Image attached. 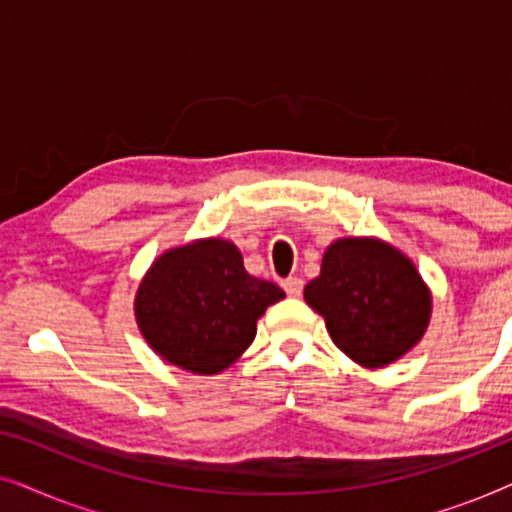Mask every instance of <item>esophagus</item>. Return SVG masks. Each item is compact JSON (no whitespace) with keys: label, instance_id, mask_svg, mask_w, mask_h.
Returning <instances> with one entry per match:
<instances>
[{"label":"esophagus","instance_id":"1","mask_svg":"<svg viewBox=\"0 0 512 512\" xmlns=\"http://www.w3.org/2000/svg\"><path fill=\"white\" fill-rule=\"evenodd\" d=\"M282 286H284V291L289 293L291 298H298L300 293H303V279H300V277H286L284 282H282Z\"/></svg>","mask_w":512,"mask_h":512}]
</instances>
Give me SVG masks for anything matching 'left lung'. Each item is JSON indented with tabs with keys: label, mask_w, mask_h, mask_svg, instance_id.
<instances>
[{
	"label": "left lung",
	"mask_w": 512,
	"mask_h": 512,
	"mask_svg": "<svg viewBox=\"0 0 512 512\" xmlns=\"http://www.w3.org/2000/svg\"><path fill=\"white\" fill-rule=\"evenodd\" d=\"M305 300L326 319L335 345L366 368L401 359L431 314L429 289L410 258L368 237L333 242Z\"/></svg>",
	"instance_id": "obj_1"
}]
</instances>
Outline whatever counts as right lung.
Wrapping results in <instances>:
<instances>
[{
    "mask_svg": "<svg viewBox=\"0 0 512 512\" xmlns=\"http://www.w3.org/2000/svg\"><path fill=\"white\" fill-rule=\"evenodd\" d=\"M282 298L277 284L244 270L235 244L212 237L160 256L139 284L135 314L165 361L214 375L254 342L258 317Z\"/></svg>",
    "mask_w": 512,
    "mask_h": 512,
    "instance_id": "add662e5",
    "label": "right lung"
}]
</instances>
